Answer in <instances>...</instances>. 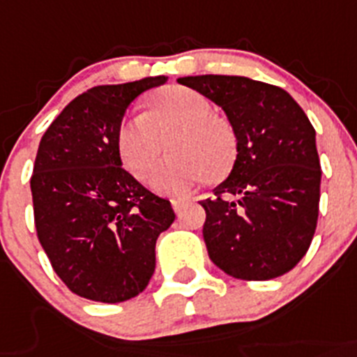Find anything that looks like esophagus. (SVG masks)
<instances>
[{"label":"esophagus","mask_w":357,"mask_h":357,"mask_svg":"<svg viewBox=\"0 0 357 357\" xmlns=\"http://www.w3.org/2000/svg\"><path fill=\"white\" fill-rule=\"evenodd\" d=\"M171 204H172V209H174L176 213H181L183 204H185V199H172Z\"/></svg>","instance_id":"34e87169"}]
</instances>
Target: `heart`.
<instances>
[{
    "instance_id": "heart-1",
    "label": "heart",
    "mask_w": 357,
    "mask_h": 357,
    "mask_svg": "<svg viewBox=\"0 0 357 357\" xmlns=\"http://www.w3.org/2000/svg\"><path fill=\"white\" fill-rule=\"evenodd\" d=\"M211 100L186 86H171L156 93L148 111L126 116L118 128V153L123 165L144 179L169 141V158L151 174L156 192L186 194L206 176L224 174L236 155L232 126L213 114Z\"/></svg>"
}]
</instances>
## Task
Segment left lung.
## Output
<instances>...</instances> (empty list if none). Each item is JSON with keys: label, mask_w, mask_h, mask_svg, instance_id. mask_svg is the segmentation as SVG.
<instances>
[{"label": "left lung", "mask_w": 357, "mask_h": 357, "mask_svg": "<svg viewBox=\"0 0 357 357\" xmlns=\"http://www.w3.org/2000/svg\"><path fill=\"white\" fill-rule=\"evenodd\" d=\"M224 109L238 141L234 167L206 209L209 259L239 280L291 271L314 239L321 199L315 130L278 86L238 75L178 79Z\"/></svg>", "instance_id": "1"}]
</instances>
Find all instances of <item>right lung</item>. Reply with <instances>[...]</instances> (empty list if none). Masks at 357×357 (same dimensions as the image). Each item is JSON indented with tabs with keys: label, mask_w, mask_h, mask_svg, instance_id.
Segmentation results:
<instances>
[{
	"label": "right lung",
	"mask_w": 357,
	"mask_h": 357,
	"mask_svg": "<svg viewBox=\"0 0 357 357\" xmlns=\"http://www.w3.org/2000/svg\"><path fill=\"white\" fill-rule=\"evenodd\" d=\"M167 77L95 86L73 98L40 141L31 176L38 241L81 298L121 303L155 271V245L176 215L121 167L118 128L133 98Z\"/></svg>",
	"instance_id": "right-lung-1"
}]
</instances>
